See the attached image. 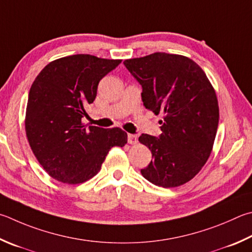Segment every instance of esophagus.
<instances>
[{
	"instance_id": "obj_1",
	"label": "esophagus",
	"mask_w": 252,
	"mask_h": 252,
	"mask_svg": "<svg viewBox=\"0 0 252 252\" xmlns=\"http://www.w3.org/2000/svg\"><path fill=\"white\" fill-rule=\"evenodd\" d=\"M127 143L129 144H136L138 143V138L134 134H127Z\"/></svg>"
}]
</instances>
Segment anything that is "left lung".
Wrapping results in <instances>:
<instances>
[{"instance_id":"obj_1","label":"left lung","mask_w":252,"mask_h":252,"mask_svg":"<svg viewBox=\"0 0 252 252\" xmlns=\"http://www.w3.org/2000/svg\"><path fill=\"white\" fill-rule=\"evenodd\" d=\"M123 63L142 86L144 107L163 113L158 138H139L153 158L141 174L164 189L185 184L212 153L219 121L214 87L202 68L182 55L154 53Z\"/></svg>"}]
</instances>
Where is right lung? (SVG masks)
I'll return each mask as SVG.
<instances>
[{"label":"right lung","instance_id":"obj_1","mask_svg":"<svg viewBox=\"0 0 252 252\" xmlns=\"http://www.w3.org/2000/svg\"><path fill=\"white\" fill-rule=\"evenodd\" d=\"M120 59L78 54L49 63L36 77L27 100L25 131L29 143L49 176L80 184L101 168L113 146H125L120 127H87L81 119L94 102L99 81Z\"/></svg>","mask_w":252,"mask_h":252}]
</instances>
